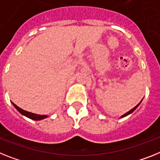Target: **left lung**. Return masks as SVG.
Segmentation results:
<instances>
[{
	"label": "left lung",
	"instance_id": "8db88e82",
	"mask_svg": "<svg viewBox=\"0 0 160 160\" xmlns=\"http://www.w3.org/2000/svg\"><path fill=\"white\" fill-rule=\"evenodd\" d=\"M141 102H142V101H141L140 102L138 103V105L136 106V107H133V108H132V110H130V111H128V112H127V113L123 114V115H121V117H120V118H123V117H125V116H127V115H130V114H131V113H132V112H133V111H135V110L137 109V107H138V106L140 105V103H141Z\"/></svg>",
	"mask_w": 160,
	"mask_h": 160
}]
</instances>
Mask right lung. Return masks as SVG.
<instances>
[{
	"instance_id": "obj_1",
	"label": "right lung",
	"mask_w": 160,
	"mask_h": 160,
	"mask_svg": "<svg viewBox=\"0 0 160 160\" xmlns=\"http://www.w3.org/2000/svg\"><path fill=\"white\" fill-rule=\"evenodd\" d=\"M13 105H14V107H15L16 109H17V111H19L20 113L22 114V115H25V116H27L28 118H29V119H33V120H41V119H45V118L48 117L47 115H37V114L32 113V112H29V111H24V110L21 109L20 107H18V106H16L14 103H13Z\"/></svg>"
}]
</instances>
